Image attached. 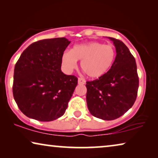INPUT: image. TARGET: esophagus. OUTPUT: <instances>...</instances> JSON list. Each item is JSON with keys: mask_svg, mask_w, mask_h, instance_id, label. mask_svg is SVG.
<instances>
[{"mask_svg": "<svg viewBox=\"0 0 158 158\" xmlns=\"http://www.w3.org/2000/svg\"><path fill=\"white\" fill-rule=\"evenodd\" d=\"M85 83V80L83 77H79L78 78V84L80 85H83Z\"/></svg>", "mask_w": 158, "mask_h": 158, "instance_id": "obj_1", "label": "esophagus"}]
</instances>
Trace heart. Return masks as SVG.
Returning a JSON list of instances; mask_svg holds the SVG:
<instances>
[{"mask_svg": "<svg viewBox=\"0 0 158 158\" xmlns=\"http://www.w3.org/2000/svg\"><path fill=\"white\" fill-rule=\"evenodd\" d=\"M116 57V50L111 44L93 42L75 45L70 52H64L61 57L62 68L71 72L81 61L83 72L91 78H98L109 72Z\"/></svg>", "mask_w": 158, "mask_h": 158, "instance_id": "heart-1", "label": "heart"}]
</instances>
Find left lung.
I'll return each instance as SVG.
<instances>
[{
	"instance_id": "1",
	"label": "left lung",
	"mask_w": 158,
	"mask_h": 158,
	"mask_svg": "<svg viewBox=\"0 0 158 158\" xmlns=\"http://www.w3.org/2000/svg\"><path fill=\"white\" fill-rule=\"evenodd\" d=\"M113 41L116 55L111 69L103 76L86 82V101L90 113L103 120L116 119L135 103L139 77L135 57L122 41Z\"/></svg>"
}]
</instances>
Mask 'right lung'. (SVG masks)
<instances>
[{
    "label": "right lung",
    "mask_w": 158,
    "mask_h": 158,
    "mask_svg": "<svg viewBox=\"0 0 158 158\" xmlns=\"http://www.w3.org/2000/svg\"><path fill=\"white\" fill-rule=\"evenodd\" d=\"M70 41L47 39L30 44L14 68L13 94L28 117L50 122L62 116L77 85L75 75L61 70V57Z\"/></svg>",
    "instance_id": "right-lung-1"
}]
</instances>
